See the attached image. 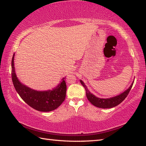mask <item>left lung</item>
<instances>
[{
	"label": "left lung",
	"mask_w": 146,
	"mask_h": 146,
	"mask_svg": "<svg viewBox=\"0 0 146 146\" xmlns=\"http://www.w3.org/2000/svg\"><path fill=\"white\" fill-rule=\"evenodd\" d=\"M80 83L81 84L84 86V88H85L86 97H87L88 100L90 101L93 106H96V107L104 109L111 108L113 107H115V106H118V104H120L123 102V100L127 97V96L128 95V94H129L133 84H132L129 88V89H127L126 91H124V92L120 94L119 95L116 96V97L110 98H100L96 97L95 95H93L92 93H91L90 92V91L88 90V88L84 84V83L82 80H80Z\"/></svg>",
	"instance_id": "obj_1"
}]
</instances>
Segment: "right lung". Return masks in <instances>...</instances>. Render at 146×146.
<instances>
[{
    "label": "right lung",
    "mask_w": 146,
    "mask_h": 146,
    "mask_svg": "<svg viewBox=\"0 0 146 146\" xmlns=\"http://www.w3.org/2000/svg\"><path fill=\"white\" fill-rule=\"evenodd\" d=\"M14 55L11 60L12 81L17 92L24 102L39 111L48 112L55 110L61 105L66 98V84L62 82L52 91H37L26 87L17 78L14 68Z\"/></svg>",
    "instance_id": "1"
}]
</instances>
